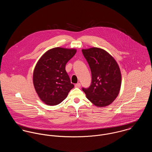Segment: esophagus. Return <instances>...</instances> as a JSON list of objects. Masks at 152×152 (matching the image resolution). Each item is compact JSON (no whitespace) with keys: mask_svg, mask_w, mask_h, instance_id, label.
I'll return each instance as SVG.
<instances>
[{"mask_svg":"<svg viewBox=\"0 0 152 152\" xmlns=\"http://www.w3.org/2000/svg\"><path fill=\"white\" fill-rule=\"evenodd\" d=\"M75 87H76V88H80V87H81V84L80 83H77V84H76L75 85Z\"/></svg>","mask_w":152,"mask_h":152,"instance_id":"esophagus-1","label":"esophagus"}]
</instances>
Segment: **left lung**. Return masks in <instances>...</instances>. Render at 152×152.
Masks as SVG:
<instances>
[{
    "instance_id": "obj_1",
    "label": "left lung",
    "mask_w": 152,
    "mask_h": 152,
    "mask_svg": "<svg viewBox=\"0 0 152 152\" xmlns=\"http://www.w3.org/2000/svg\"><path fill=\"white\" fill-rule=\"evenodd\" d=\"M91 69L92 82L83 88L88 99L94 105L104 107L110 105L119 94L121 73L115 59L103 49L93 47L82 50Z\"/></svg>"
}]
</instances>
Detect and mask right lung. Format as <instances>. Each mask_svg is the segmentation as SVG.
I'll return each mask as SVG.
<instances>
[{"mask_svg": "<svg viewBox=\"0 0 152 152\" xmlns=\"http://www.w3.org/2000/svg\"><path fill=\"white\" fill-rule=\"evenodd\" d=\"M75 49L56 47L47 51L39 60L33 72V84L39 98L49 105L60 104L74 87L65 65L75 54Z\"/></svg>", "mask_w": 152, "mask_h": 152, "instance_id": "right-lung-1", "label": "right lung"}]
</instances>
